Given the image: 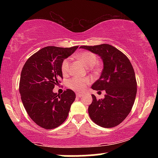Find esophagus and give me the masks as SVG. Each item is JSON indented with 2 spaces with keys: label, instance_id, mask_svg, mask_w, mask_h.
<instances>
[{
  "label": "esophagus",
  "instance_id": "34e87169",
  "mask_svg": "<svg viewBox=\"0 0 158 158\" xmlns=\"http://www.w3.org/2000/svg\"><path fill=\"white\" fill-rule=\"evenodd\" d=\"M82 96H83L82 94L77 93V97H82Z\"/></svg>",
  "mask_w": 158,
  "mask_h": 158
}]
</instances>
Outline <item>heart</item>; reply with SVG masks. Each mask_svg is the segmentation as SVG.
Here are the masks:
<instances>
[{
	"mask_svg": "<svg viewBox=\"0 0 158 158\" xmlns=\"http://www.w3.org/2000/svg\"><path fill=\"white\" fill-rule=\"evenodd\" d=\"M77 58L86 67H92L97 63V56L94 52L85 50L79 52L77 55ZM61 72L64 75L68 73L69 69H70V59H65L61 63ZM90 79L89 78H78L75 77L70 79L68 81L69 88L76 91H82L86 87L90 84Z\"/></svg>",
	"mask_w": 158,
	"mask_h": 158,
	"instance_id": "obj_1",
	"label": "heart"
}]
</instances>
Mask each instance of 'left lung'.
<instances>
[{"label":"left lung","instance_id":"1","mask_svg":"<svg viewBox=\"0 0 158 158\" xmlns=\"http://www.w3.org/2000/svg\"><path fill=\"white\" fill-rule=\"evenodd\" d=\"M81 48L98 54L103 61L100 77L92 85V89L105 90L104 99L93 101L88 107L92 121L103 128L120 124L131 110L137 94V81L131 61L118 49L110 44L81 46Z\"/></svg>","mask_w":158,"mask_h":158}]
</instances>
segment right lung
I'll use <instances>...</instances> for the list:
<instances>
[{"instance_id": "right-lung-1", "label": "right lung", "mask_w": 158, "mask_h": 158, "mask_svg": "<svg viewBox=\"0 0 158 158\" xmlns=\"http://www.w3.org/2000/svg\"><path fill=\"white\" fill-rule=\"evenodd\" d=\"M78 48L45 47L23 65L19 82L21 101L30 118L41 128H55L68 117L75 93L67 89L62 94H57L52 89L63 79L62 61Z\"/></svg>"}]
</instances>
